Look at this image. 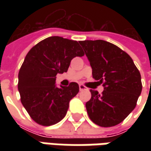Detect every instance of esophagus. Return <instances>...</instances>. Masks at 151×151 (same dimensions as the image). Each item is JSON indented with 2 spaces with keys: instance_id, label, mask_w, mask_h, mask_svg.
<instances>
[{
  "instance_id": "1",
  "label": "esophagus",
  "mask_w": 151,
  "mask_h": 151,
  "mask_svg": "<svg viewBox=\"0 0 151 151\" xmlns=\"http://www.w3.org/2000/svg\"><path fill=\"white\" fill-rule=\"evenodd\" d=\"M79 89H80V91H84V90H86L87 88L84 85H79Z\"/></svg>"
}]
</instances>
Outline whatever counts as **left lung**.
Instances as JSON below:
<instances>
[{
	"mask_svg": "<svg viewBox=\"0 0 151 151\" xmlns=\"http://www.w3.org/2000/svg\"><path fill=\"white\" fill-rule=\"evenodd\" d=\"M80 44L90 62L92 77L102 84V94L90 90L86 103L90 119L101 127L123 122L134 109L142 91L141 76L131 57L118 46L104 40H85Z\"/></svg>",
	"mask_w": 151,
	"mask_h": 151,
	"instance_id": "left-lung-1",
	"label": "left lung"
}]
</instances>
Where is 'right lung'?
I'll list each match as a JSON object with an SVG mask.
<instances>
[{"label":"right lung","instance_id":"add662e5","mask_svg":"<svg viewBox=\"0 0 151 151\" xmlns=\"http://www.w3.org/2000/svg\"><path fill=\"white\" fill-rule=\"evenodd\" d=\"M80 42L59 36L42 40L25 57L18 73L21 101L32 120L43 126L59 123L79 92L76 82L58 87L56 75L67 72L70 61L83 56Z\"/></svg>","mask_w":151,"mask_h":151}]
</instances>
